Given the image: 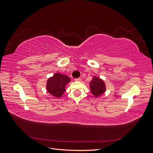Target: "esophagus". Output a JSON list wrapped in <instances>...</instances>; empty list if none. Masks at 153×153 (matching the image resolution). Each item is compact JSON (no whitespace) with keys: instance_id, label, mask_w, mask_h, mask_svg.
<instances>
[{"instance_id":"34e87169","label":"esophagus","mask_w":153,"mask_h":153,"mask_svg":"<svg viewBox=\"0 0 153 153\" xmlns=\"http://www.w3.org/2000/svg\"><path fill=\"white\" fill-rule=\"evenodd\" d=\"M75 81H76V82H80L81 79H80V78H75Z\"/></svg>"}]
</instances>
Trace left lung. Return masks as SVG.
<instances>
[{
    "instance_id": "1",
    "label": "left lung",
    "mask_w": 153,
    "mask_h": 153,
    "mask_svg": "<svg viewBox=\"0 0 153 153\" xmlns=\"http://www.w3.org/2000/svg\"><path fill=\"white\" fill-rule=\"evenodd\" d=\"M90 89L91 93L93 94L96 98L102 95L106 91V85L105 82L96 76L92 77V80L89 83Z\"/></svg>"
}]
</instances>
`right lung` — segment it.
Returning <instances> with one entry per match:
<instances>
[{
	"mask_svg": "<svg viewBox=\"0 0 153 153\" xmlns=\"http://www.w3.org/2000/svg\"><path fill=\"white\" fill-rule=\"evenodd\" d=\"M70 81V78L68 76L59 73H55L47 82V91L55 98H61L65 92L66 85Z\"/></svg>",
	"mask_w": 153,
	"mask_h": 153,
	"instance_id": "1",
	"label": "right lung"
}]
</instances>
